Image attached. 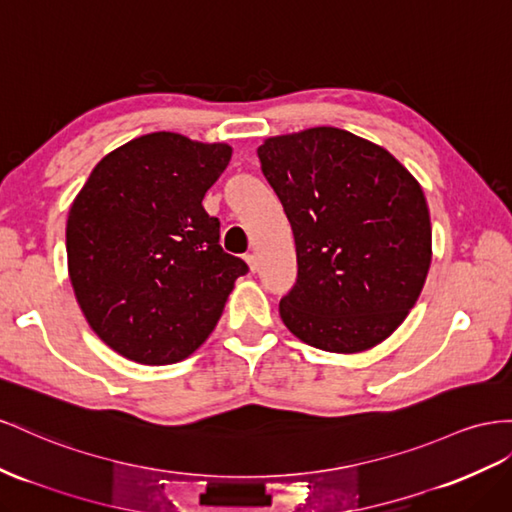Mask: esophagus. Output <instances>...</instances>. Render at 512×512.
<instances>
[{
  "label": "esophagus",
  "instance_id": "1",
  "mask_svg": "<svg viewBox=\"0 0 512 512\" xmlns=\"http://www.w3.org/2000/svg\"><path fill=\"white\" fill-rule=\"evenodd\" d=\"M245 262H247V265H250V271H252V273L258 271V260H256L254 254H245Z\"/></svg>",
  "mask_w": 512,
  "mask_h": 512
}]
</instances>
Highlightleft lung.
Masks as SVG:
<instances>
[{
    "label": "left lung",
    "instance_id": "8db88e82",
    "mask_svg": "<svg viewBox=\"0 0 512 512\" xmlns=\"http://www.w3.org/2000/svg\"><path fill=\"white\" fill-rule=\"evenodd\" d=\"M258 159L295 237L284 325L331 353L375 347L416 306L431 267L418 181L388 150L334 127L269 137Z\"/></svg>",
    "mask_w": 512,
    "mask_h": 512
}]
</instances>
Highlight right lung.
<instances>
[{
	"instance_id": "obj_1",
	"label": "right lung",
	"mask_w": 512,
	"mask_h": 512,
	"mask_svg": "<svg viewBox=\"0 0 512 512\" xmlns=\"http://www.w3.org/2000/svg\"><path fill=\"white\" fill-rule=\"evenodd\" d=\"M232 157L226 144L148 133L103 157L66 224L68 275L94 334L161 366L209 338L250 267L219 245L202 198Z\"/></svg>"
}]
</instances>
